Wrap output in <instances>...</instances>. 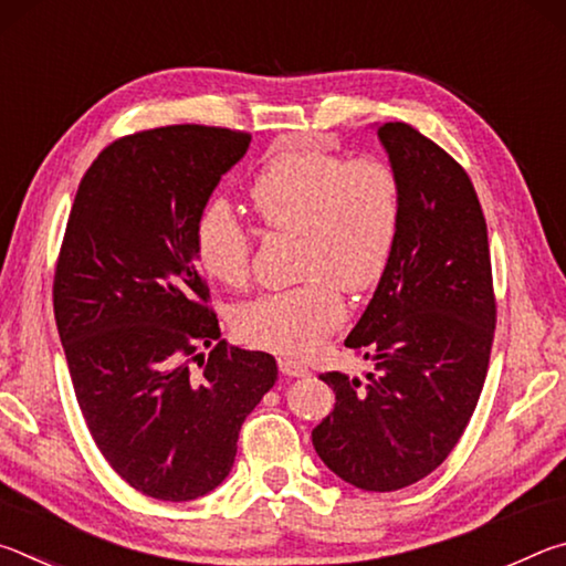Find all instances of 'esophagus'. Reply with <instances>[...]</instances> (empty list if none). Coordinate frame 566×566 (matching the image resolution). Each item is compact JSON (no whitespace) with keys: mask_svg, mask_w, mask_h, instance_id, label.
I'll return each instance as SVG.
<instances>
[{"mask_svg":"<svg viewBox=\"0 0 566 566\" xmlns=\"http://www.w3.org/2000/svg\"><path fill=\"white\" fill-rule=\"evenodd\" d=\"M280 371L284 377H306L310 375V367H306V364L300 359L284 357V359H280Z\"/></svg>","mask_w":566,"mask_h":566,"instance_id":"34e87169","label":"esophagus"}]
</instances>
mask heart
Masks as SVG:
<instances>
[{"label": "heart", "instance_id": "obj_1", "mask_svg": "<svg viewBox=\"0 0 566 566\" xmlns=\"http://www.w3.org/2000/svg\"><path fill=\"white\" fill-rule=\"evenodd\" d=\"M249 207L272 232L296 234L300 284L237 306L234 329L252 347L310 354L344 319L342 290L379 284L401 232V185L377 157L292 145L276 149L247 189ZM207 276L242 286L252 270V237L224 207H205L191 229Z\"/></svg>", "mask_w": 566, "mask_h": 566}]
</instances>
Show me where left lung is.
I'll list each match as a JSON object with an SVG mask.
<instances>
[{
  "instance_id": "8db88e82",
  "label": "left lung",
  "mask_w": 566,
  "mask_h": 566,
  "mask_svg": "<svg viewBox=\"0 0 566 566\" xmlns=\"http://www.w3.org/2000/svg\"><path fill=\"white\" fill-rule=\"evenodd\" d=\"M401 185L395 256L344 344L375 361L367 381L319 375L337 405L314 427L324 464L364 492L432 474L482 395L496 300L486 222L459 161L405 122L377 127Z\"/></svg>"
}]
</instances>
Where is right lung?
Masks as SVG:
<instances>
[{
	"label": "right lung",
	"instance_id": "add662e5",
	"mask_svg": "<svg viewBox=\"0 0 566 566\" xmlns=\"http://www.w3.org/2000/svg\"><path fill=\"white\" fill-rule=\"evenodd\" d=\"M249 142L205 124L112 142L80 181L56 260L54 319L82 417L114 472L155 500L217 490L276 381L272 354L219 339L191 244Z\"/></svg>",
	"mask_w": 566,
	"mask_h": 566
}]
</instances>
